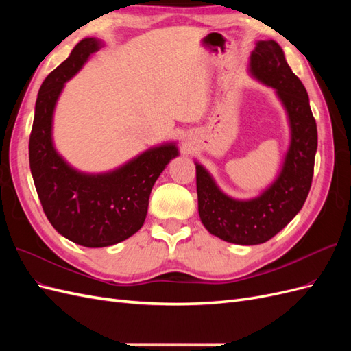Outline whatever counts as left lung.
Segmentation results:
<instances>
[{
  "label": "left lung",
  "instance_id": "obj_1",
  "mask_svg": "<svg viewBox=\"0 0 351 351\" xmlns=\"http://www.w3.org/2000/svg\"><path fill=\"white\" fill-rule=\"evenodd\" d=\"M250 73L277 90L289 114L291 142L280 176L261 196L237 200L222 193L206 169L196 164L202 224L221 240L244 246L268 241L302 209L312 186L317 147L309 97L300 79L287 64L277 42H258L250 56Z\"/></svg>",
  "mask_w": 351,
  "mask_h": 351
}]
</instances>
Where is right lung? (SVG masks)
Here are the masks:
<instances>
[{
  "label": "right lung",
  "mask_w": 351,
  "mask_h": 351,
  "mask_svg": "<svg viewBox=\"0 0 351 351\" xmlns=\"http://www.w3.org/2000/svg\"><path fill=\"white\" fill-rule=\"evenodd\" d=\"M102 47L84 38L51 71L39 89L29 139V164L48 221L61 236L84 247H105L133 236L143 226L151 190L167 164L178 155L174 143L141 154L105 174L71 168L52 145V114L64 83Z\"/></svg>",
  "instance_id": "obj_1"
}]
</instances>
